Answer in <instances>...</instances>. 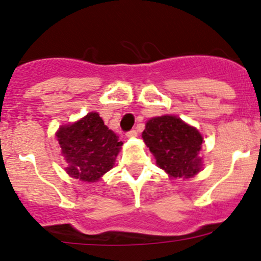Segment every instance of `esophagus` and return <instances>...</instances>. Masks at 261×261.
Instances as JSON below:
<instances>
[{
  "mask_svg": "<svg viewBox=\"0 0 261 261\" xmlns=\"http://www.w3.org/2000/svg\"><path fill=\"white\" fill-rule=\"evenodd\" d=\"M136 136H137V131L134 130V128L126 133V137H136Z\"/></svg>",
  "mask_w": 261,
  "mask_h": 261,
  "instance_id": "esophagus-1",
  "label": "esophagus"
}]
</instances>
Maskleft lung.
<instances>
[{"instance_id":"left-lung-1","label":"left lung","mask_w":261,"mask_h":261,"mask_svg":"<svg viewBox=\"0 0 261 261\" xmlns=\"http://www.w3.org/2000/svg\"><path fill=\"white\" fill-rule=\"evenodd\" d=\"M142 139L157 166L170 176L191 178L199 172L202 160L198 152L203 139L196 128L178 117L166 115L148 120Z\"/></svg>"}]
</instances>
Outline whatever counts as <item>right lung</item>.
I'll list each match as a JSON object with an SVG mask.
<instances>
[{
  "mask_svg": "<svg viewBox=\"0 0 261 261\" xmlns=\"http://www.w3.org/2000/svg\"><path fill=\"white\" fill-rule=\"evenodd\" d=\"M57 139L69 163L67 173L85 182L98 181L110 171L122 145L96 113H89L75 124L62 126Z\"/></svg>",
  "mask_w": 261,
  "mask_h": 261,
  "instance_id": "right-lung-1",
  "label": "right lung"
}]
</instances>
